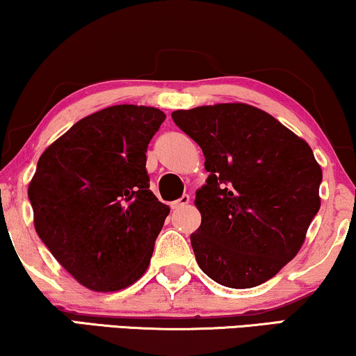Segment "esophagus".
<instances>
[{
	"instance_id": "1",
	"label": "esophagus",
	"mask_w": 356,
	"mask_h": 356,
	"mask_svg": "<svg viewBox=\"0 0 356 356\" xmlns=\"http://www.w3.org/2000/svg\"><path fill=\"white\" fill-rule=\"evenodd\" d=\"M188 202H191V197L188 195H182L181 199H177V200H174L172 204H170V207H172V209H182V207H186Z\"/></svg>"
}]
</instances>
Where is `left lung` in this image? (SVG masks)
I'll return each instance as SVG.
<instances>
[{
    "label": "left lung",
    "mask_w": 356,
    "mask_h": 356,
    "mask_svg": "<svg viewBox=\"0 0 356 356\" xmlns=\"http://www.w3.org/2000/svg\"><path fill=\"white\" fill-rule=\"evenodd\" d=\"M172 120L202 147L210 172L195 195L197 263L222 286L263 284L298 254L321 209L322 169L312 149L245 103L177 110Z\"/></svg>",
    "instance_id": "obj_1"
}]
</instances>
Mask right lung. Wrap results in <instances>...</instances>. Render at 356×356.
<instances>
[{
	"label": "right lung",
	"mask_w": 356,
	"mask_h": 356,
	"mask_svg": "<svg viewBox=\"0 0 356 356\" xmlns=\"http://www.w3.org/2000/svg\"><path fill=\"white\" fill-rule=\"evenodd\" d=\"M165 115L116 105L85 116L39 157L29 200L54 258L92 291H120L149 266L169 215L149 191L147 145Z\"/></svg>",
	"instance_id": "1"
}]
</instances>
